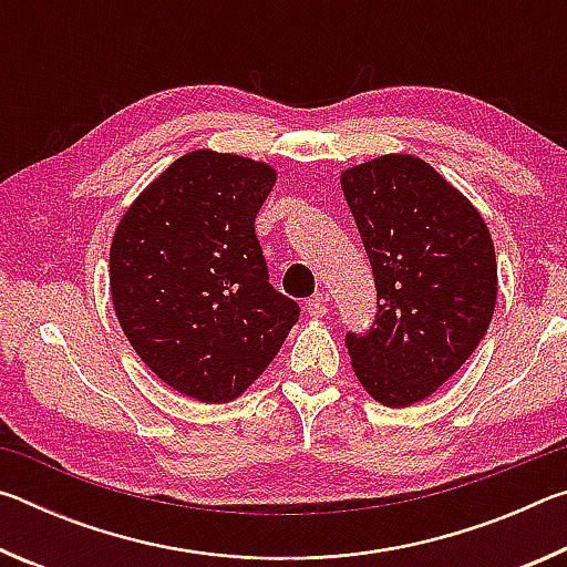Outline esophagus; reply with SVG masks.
Masks as SVG:
<instances>
[{
  "label": "esophagus",
  "instance_id": "1",
  "mask_svg": "<svg viewBox=\"0 0 567 567\" xmlns=\"http://www.w3.org/2000/svg\"><path fill=\"white\" fill-rule=\"evenodd\" d=\"M324 302H328V297H324L322 292L312 295L310 300H305V312L312 315V318H322V315H324Z\"/></svg>",
  "mask_w": 567,
  "mask_h": 567
}]
</instances>
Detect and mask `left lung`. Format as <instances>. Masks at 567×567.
I'll list each match as a JSON object with an SVG mask.
<instances>
[{
    "mask_svg": "<svg viewBox=\"0 0 567 567\" xmlns=\"http://www.w3.org/2000/svg\"><path fill=\"white\" fill-rule=\"evenodd\" d=\"M378 290V315L348 332L354 375L382 405L408 408L463 368L493 320L497 265L477 209L417 157L342 175Z\"/></svg>",
    "mask_w": 567,
    "mask_h": 567,
    "instance_id": "8db88e82",
    "label": "left lung"
}]
</instances>
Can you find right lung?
<instances>
[{
  "label": "right lung",
  "instance_id": "right-lung-1",
  "mask_svg": "<svg viewBox=\"0 0 567 567\" xmlns=\"http://www.w3.org/2000/svg\"><path fill=\"white\" fill-rule=\"evenodd\" d=\"M275 172L199 150L134 199L110 249V290L132 348L155 375L227 402L262 375L300 318L270 285L255 217Z\"/></svg>",
  "mask_w": 567,
  "mask_h": 567
}]
</instances>
